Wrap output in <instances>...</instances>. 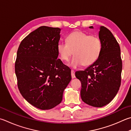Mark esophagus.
<instances>
[{
    "label": "esophagus",
    "instance_id": "obj_1",
    "mask_svg": "<svg viewBox=\"0 0 131 131\" xmlns=\"http://www.w3.org/2000/svg\"><path fill=\"white\" fill-rule=\"evenodd\" d=\"M71 75H72V78H74L75 77L74 71L73 70H71Z\"/></svg>",
    "mask_w": 131,
    "mask_h": 131
}]
</instances>
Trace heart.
<instances>
[{"label": "heart", "mask_w": 131, "mask_h": 131, "mask_svg": "<svg viewBox=\"0 0 131 131\" xmlns=\"http://www.w3.org/2000/svg\"><path fill=\"white\" fill-rule=\"evenodd\" d=\"M101 47L99 37L75 31L66 37V43H58L57 51L61 58L65 61H68L73 54L75 56L69 65L77 68L82 65L87 66L93 63L100 54Z\"/></svg>", "instance_id": "obj_1"}]
</instances>
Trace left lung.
I'll return each mask as SVG.
<instances>
[{"label":"left lung","mask_w":131,"mask_h":131,"mask_svg":"<svg viewBox=\"0 0 131 131\" xmlns=\"http://www.w3.org/2000/svg\"><path fill=\"white\" fill-rule=\"evenodd\" d=\"M99 37L102 47L98 59L75 74L81 82L82 100L90 106L100 108L110 103L119 90L122 61L120 46L112 33L100 26Z\"/></svg>","instance_id":"obj_1"}]
</instances>
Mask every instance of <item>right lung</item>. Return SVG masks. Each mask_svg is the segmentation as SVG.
Here are the masks:
<instances>
[{
	"label": "right lung",
	"mask_w": 131,
	"mask_h": 131,
	"mask_svg": "<svg viewBox=\"0 0 131 131\" xmlns=\"http://www.w3.org/2000/svg\"><path fill=\"white\" fill-rule=\"evenodd\" d=\"M61 30L41 26L23 39L16 54L15 71L20 94L42 110L61 103L72 80L70 68L57 58Z\"/></svg>",
	"instance_id": "add662e5"
}]
</instances>
